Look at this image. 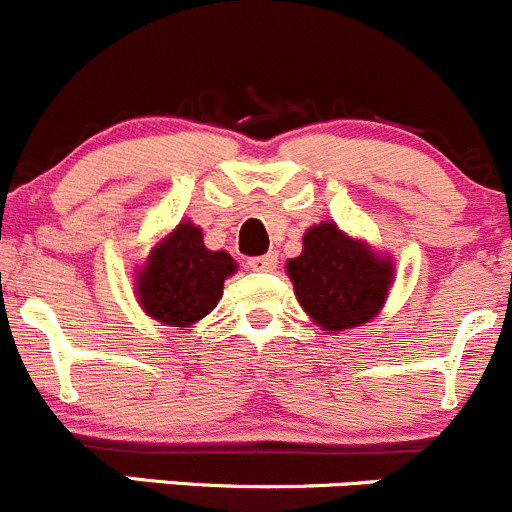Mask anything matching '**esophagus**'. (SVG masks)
<instances>
[{
	"label": "esophagus",
	"mask_w": 512,
	"mask_h": 512,
	"mask_svg": "<svg viewBox=\"0 0 512 512\" xmlns=\"http://www.w3.org/2000/svg\"><path fill=\"white\" fill-rule=\"evenodd\" d=\"M249 268H251V271H258V273L273 271V268H276V256L266 254V256H254V258H249Z\"/></svg>",
	"instance_id": "1"
}]
</instances>
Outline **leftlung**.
<instances>
[{
  "instance_id": "left-lung-1",
  "label": "left lung",
  "mask_w": 512,
  "mask_h": 512,
  "mask_svg": "<svg viewBox=\"0 0 512 512\" xmlns=\"http://www.w3.org/2000/svg\"><path fill=\"white\" fill-rule=\"evenodd\" d=\"M286 273L308 318L323 331L341 333L383 311L396 266L388 254L321 221L303 234V251L288 258Z\"/></svg>"
}]
</instances>
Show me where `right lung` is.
Masks as SVG:
<instances>
[{"instance_id":"obj_1","label":"right lung","mask_w":512,"mask_h":512,"mask_svg":"<svg viewBox=\"0 0 512 512\" xmlns=\"http://www.w3.org/2000/svg\"><path fill=\"white\" fill-rule=\"evenodd\" d=\"M239 271L226 251H211L189 219L171 229L134 273V293L146 316L164 326L191 328L224 296V281Z\"/></svg>"}]
</instances>
